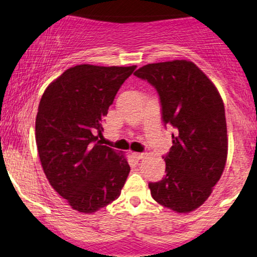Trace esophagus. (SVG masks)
I'll return each instance as SVG.
<instances>
[{
    "mask_svg": "<svg viewBox=\"0 0 257 257\" xmlns=\"http://www.w3.org/2000/svg\"><path fill=\"white\" fill-rule=\"evenodd\" d=\"M134 158L136 160H141V159H144L146 157V153H134Z\"/></svg>",
    "mask_w": 257,
    "mask_h": 257,
    "instance_id": "34e87169",
    "label": "esophagus"
}]
</instances>
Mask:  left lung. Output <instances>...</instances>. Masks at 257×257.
Segmentation results:
<instances>
[{"label": "left lung", "mask_w": 257, "mask_h": 257, "mask_svg": "<svg viewBox=\"0 0 257 257\" xmlns=\"http://www.w3.org/2000/svg\"><path fill=\"white\" fill-rule=\"evenodd\" d=\"M157 89L164 124L175 129L166 175L149 183L153 199L179 213L196 210L218 183L228 157L225 110L206 74L187 60L148 64L134 73Z\"/></svg>", "instance_id": "1"}]
</instances>
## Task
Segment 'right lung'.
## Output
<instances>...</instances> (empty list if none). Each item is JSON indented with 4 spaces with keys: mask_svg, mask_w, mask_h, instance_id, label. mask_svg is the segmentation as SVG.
I'll list each match as a JSON object with an SVG mask.
<instances>
[{
    "mask_svg": "<svg viewBox=\"0 0 257 257\" xmlns=\"http://www.w3.org/2000/svg\"><path fill=\"white\" fill-rule=\"evenodd\" d=\"M136 66L71 67L41 97L35 119L39 158L51 186L72 209L92 213L121 194L131 167L103 146L104 117Z\"/></svg>",
    "mask_w": 257,
    "mask_h": 257,
    "instance_id": "add662e5",
    "label": "right lung"
}]
</instances>
